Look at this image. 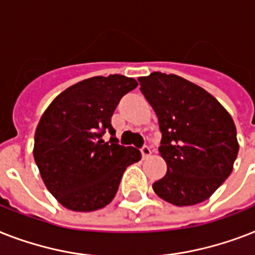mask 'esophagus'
<instances>
[{
	"mask_svg": "<svg viewBox=\"0 0 255 255\" xmlns=\"http://www.w3.org/2000/svg\"><path fill=\"white\" fill-rule=\"evenodd\" d=\"M140 150H141V156L144 160H146V158H148V157L152 154V150H150V148H149V146H142Z\"/></svg>",
	"mask_w": 255,
	"mask_h": 255,
	"instance_id": "obj_1",
	"label": "esophagus"
}]
</instances>
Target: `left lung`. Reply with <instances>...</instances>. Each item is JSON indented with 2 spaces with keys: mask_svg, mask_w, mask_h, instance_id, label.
I'll use <instances>...</instances> for the list:
<instances>
[{
  "mask_svg": "<svg viewBox=\"0 0 255 255\" xmlns=\"http://www.w3.org/2000/svg\"><path fill=\"white\" fill-rule=\"evenodd\" d=\"M162 133L165 177L153 183L161 199L178 207L210 198L233 170L239 153L235 122L214 95L175 74L138 78Z\"/></svg>",
  "mask_w": 255,
  "mask_h": 255,
  "instance_id": "left-lung-1",
  "label": "left lung"
}]
</instances>
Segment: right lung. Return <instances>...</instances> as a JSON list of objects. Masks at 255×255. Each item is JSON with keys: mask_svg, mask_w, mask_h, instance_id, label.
<instances>
[{"mask_svg": "<svg viewBox=\"0 0 255 255\" xmlns=\"http://www.w3.org/2000/svg\"><path fill=\"white\" fill-rule=\"evenodd\" d=\"M137 82L122 74L97 76L60 93L35 131L34 158L45 187L68 210L90 212L107 206L124 170L141 158L133 146L105 141L115 134L111 117Z\"/></svg>", "mask_w": 255, "mask_h": 255, "instance_id": "obj_1", "label": "right lung"}]
</instances>
